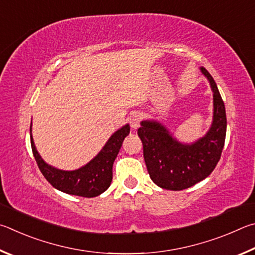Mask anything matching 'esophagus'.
Here are the masks:
<instances>
[{
    "label": "esophagus",
    "instance_id": "1",
    "mask_svg": "<svg viewBox=\"0 0 255 255\" xmlns=\"http://www.w3.org/2000/svg\"><path fill=\"white\" fill-rule=\"evenodd\" d=\"M141 113L139 112H134V113H132L130 116V125L132 128H137L140 127V122H141Z\"/></svg>",
    "mask_w": 255,
    "mask_h": 255
}]
</instances>
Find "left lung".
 I'll return each mask as SVG.
<instances>
[{
  "label": "left lung",
  "mask_w": 255,
  "mask_h": 255,
  "mask_svg": "<svg viewBox=\"0 0 255 255\" xmlns=\"http://www.w3.org/2000/svg\"><path fill=\"white\" fill-rule=\"evenodd\" d=\"M213 91V123L205 136L194 143L177 141L157 121H142L137 135L143 144L146 169L155 185L182 190L207 178L221 159L226 136L225 105L211 74L200 67Z\"/></svg>",
  "instance_id": "1"
}]
</instances>
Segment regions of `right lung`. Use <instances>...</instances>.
<instances>
[{
	"label": "right lung",
	"mask_w": 255,
	"mask_h": 255,
	"mask_svg": "<svg viewBox=\"0 0 255 255\" xmlns=\"http://www.w3.org/2000/svg\"><path fill=\"white\" fill-rule=\"evenodd\" d=\"M128 133H130V125L127 124L110 137L106 144L100 151V153L87 164L77 170L65 171L49 166L43 161V159L40 157L35 149L30 127L31 148H32L34 159L43 177L52 187L62 193L82 196L86 198L96 197L104 193L110 187L112 178H113L112 169H113L114 160L119 154L123 141L128 135Z\"/></svg>",
	"instance_id": "right-lung-1"
}]
</instances>
